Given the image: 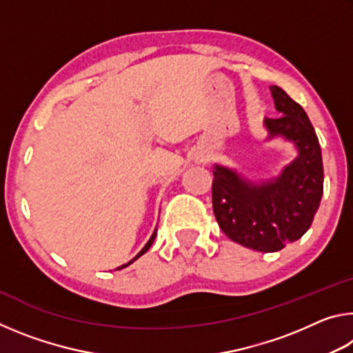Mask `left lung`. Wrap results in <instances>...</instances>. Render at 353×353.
I'll use <instances>...</instances> for the list:
<instances>
[{"mask_svg": "<svg viewBox=\"0 0 353 353\" xmlns=\"http://www.w3.org/2000/svg\"><path fill=\"white\" fill-rule=\"evenodd\" d=\"M279 118H266L271 137L294 141L299 157L276 181L254 185L235 171L214 166L213 213L232 241L259 252H277L312 225L324 191V166L318 135L305 110L282 88L271 87Z\"/></svg>", "mask_w": 353, "mask_h": 353, "instance_id": "1", "label": "left lung"}]
</instances>
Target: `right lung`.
Returning <instances> with one entry per match:
<instances>
[{"label": "right lung", "instance_id": "obj_1", "mask_svg": "<svg viewBox=\"0 0 353 353\" xmlns=\"http://www.w3.org/2000/svg\"><path fill=\"white\" fill-rule=\"evenodd\" d=\"M155 235H157V229H155V230H154V234H152V236H151V238H149V241L146 243V246H145V248H143V249L140 250V252H139V255H137L134 260H130V261L128 263V265H123L121 268H118V270H123V268H126V266H129V265H130V263H134V261H135L137 259H140V256H141L143 254H145V252H148V249L152 246V243H154V238H155Z\"/></svg>", "mask_w": 353, "mask_h": 353}]
</instances>
